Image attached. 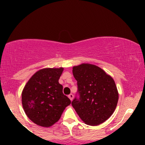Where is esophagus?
I'll list each match as a JSON object with an SVG mask.
<instances>
[{"label": "esophagus", "instance_id": "esophagus-1", "mask_svg": "<svg viewBox=\"0 0 145 145\" xmlns=\"http://www.w3.org/2000/svg\"><path fill=\"white\" fill-rule=\"evenodd\" d=\"M68 97H69V99H70V100H71V101H72L73 98H74V95L71 93V94H69V95H68Z\"/></svg>", "mask_w": 145, "mask_h": 145}]
</instances>
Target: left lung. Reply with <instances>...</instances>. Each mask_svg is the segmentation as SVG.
Segmentation results:
<instances>
[{"label": "left lung", "mask_w": 145, "mask_h": 145, "mask_svg": "<svg viewBox=\"0 0 145 145\" xmlns=\"http://www.w3.org/2000/svg\"><path fill=\"white\" fill-rule=\"evenodd\" d=\"M73 75L78 91L71 105L78 116L89 125L104 123L113 114L119 99L114 80L101 68L91 64L75 66Z\"/></svg>", "instance_id": "left-lung-1"}]
</instances>
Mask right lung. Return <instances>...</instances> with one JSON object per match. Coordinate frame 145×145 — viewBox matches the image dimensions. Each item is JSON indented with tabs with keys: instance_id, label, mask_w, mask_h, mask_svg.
<instances>
[{
	"instance_id": "add662e5",
	"label": "right lung",
	"mask_w": 145,
	"mask_h": 145,
	"mask_svg": "<svg viewBox=\"0 0 145 145\" xmlns=\"http://www.w3.org/2000/svg\"><path fill=\"white\" fill-rule=\"evenodd\" d=\"M63 71L61 67L41 69L30 78L23 89V108L28 117L38 125L46 127L52 125L71 104L59 82Z\"/></svg>"
}]
</instances>
